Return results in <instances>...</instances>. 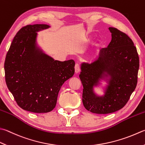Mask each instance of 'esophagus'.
Listing matches in <instances>:
<instances>
[{
	"instance_id": "obj_1",
	"label": "esophagus",
	"mask_w": 145,
	"mask_h": 145,
	"mask_svg": "<svg viewBox=\"0 0 145 145\" xmlns=\"http://www.w3.org/2000/svg\"><path fill=\"white\" fill-rule=\"evenodd\" d=\"M75 72L76 73H79L80 71V65H79L78 64H76L75 65Z\"/></svg>"
}]
</instances>
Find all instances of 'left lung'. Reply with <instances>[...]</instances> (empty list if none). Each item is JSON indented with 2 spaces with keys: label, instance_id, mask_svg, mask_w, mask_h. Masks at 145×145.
Returning <instances> with one entry per match:
<instances>
[{
  "label": "left lung",
  "instance_id": "1",
  "mask_svg": "<svg viewBox=\"0 0 145 145\" xmlns=\"http://www.w3.org/2000/svg\"><path fill=\"white\" fill-rule=\"evenodd\" d=\"M108 29L112 40L108 47L100 50L90 63L82 62L79 76L83 86V105L98 114L112 113L124 107L136 87L140 66L132 40L117 28ZM95 88L102 89L103 94H97Z\"/></svg>",
  "mask_w": 145,
  "mask_h": 145
}]
</instances>
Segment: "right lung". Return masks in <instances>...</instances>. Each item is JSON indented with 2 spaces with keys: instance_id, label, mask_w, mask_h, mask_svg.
Here are the masks:
<instances>
[{
  "instance_id": "1",
  "label": "right lung",
  "mask_w": 145,
  "mask_h": 145,
  "mask_svg": "<svg viewBox=\"0 0 145 145\" xmlns=\"http://www.w3.org/2000/svg\"><path fill=\"white\" fill-rule=\"evenodd\" d=\"M49 28L45 24L22 28L14 38L5 60L8 89L21 108L34 113L52 110L62 85L74 74L73 60H54L38 44V32Z\"/></svg>"
}]
</instances>
